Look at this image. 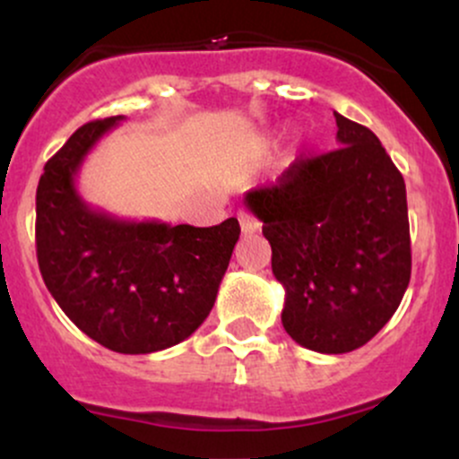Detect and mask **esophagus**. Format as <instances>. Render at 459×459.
<instances>
[{"instance_id": "esophagus-1", "label": "esophagus", "mask_w": 459, "mask_h": 459, "mask_svg": "<svg viewBox=\"0 0 459 459\" xmlns=\"http://www.w3.org/2000/svg\"><path fill=\"white\" fill-rule=\"evenodd\" d=\"M237 220H239V226H241V233L244 235H252L259 230V222H256L255 218H252L247 212H239L237 213Z\"/></svg>"}]
</instances>
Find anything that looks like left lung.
<instances>
[{
  "instance_id": "left-lung-1",
  "label": "left lung",
  "mask_w": 459,
  "mask_h": 459,
  "mask_svg": "<svg viewBox=\"0 0 459 459\" xmlns=\"http://www.w3.org/2000/svg\"><path fill=\"white\" fill-rule=\"evenodd\" d=\"M334 118L341 149L298 160L273 186L246 194L284 287V330L319 354L371 341L412 272L402 172L371 129Z\"/></svg>"
}]
</instances>
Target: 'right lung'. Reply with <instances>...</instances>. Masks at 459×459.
<instances>
[{"instance_id": "obj_1", "label": "right lung", "mask_w": 459, "mask_h": 459, "mask_svg": "<svg viewBox=\"0 0 459 459\" xmlns=\"http://www.w3.org/2000/svg\"><path fill=\"white\" fill-rule=\"evenodd\" d=\"M125 116L79 127L45 163L36 189V256L49 293L83 334L118 354H151L186 341L212 313L237 218L170 226L94 209L75 177Z\"/></svg>"}]
</instances>
